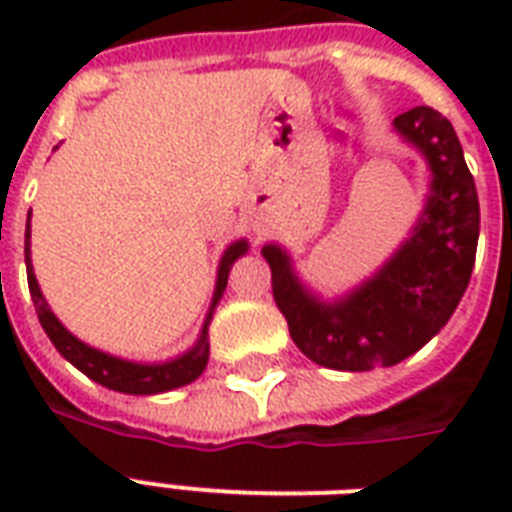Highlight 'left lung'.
I'll return each mask as SVG.
<instances>
[{
    "mask_svg": "<svg viewBox=\"0 0 512 512\" xmlns=\"http://www.w3.org/2000/svg\"><path fill=\"white\" fill-rule=\"evenodd\" d=\"M393 132L428 164V193L404 244L345 295L324 300L300 281L281 244H265L273 300L305 356L337 372L404 361L446 327L476 263L478 193L452 122L430 106L393 119Z\"/></svg>",
    "mask_w": 512,
    "mask_h": 512,
    "instance_id": "8db88e82",
    "label": "left lung"
}]
</instances>
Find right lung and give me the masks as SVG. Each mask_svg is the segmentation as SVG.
Instances as JSON below:
<instances>
[{
    "label": "right lung",
    "mask_w": 512,
    "mask_h": 512,
    "mask_svg": "<svg viewBox=\"0 0 512 512\" xmlns=\"http://www.w3.org/2000/svg\"><path fill=\"white\" fill-rule=\"evenodd\" d=\"M247 239H239L228 244L220 257V265H217V281H215V295H212V303H209L207 319H204V327L199 332V340L193 342V348H188L180 356L170 358V361H159V364H140V361H127V358L111 356L106 350H98L82 342L76 335H71L63 324L58 321V316L50 311V305L44 300L42 289H39V281L34 276V265H31V212L26 217V273H28V289H31V300L36 305V316H39V324L47 332V337L52 340V345L58 348V353L66 358L68 364H74L79 372H84L90 380L100 382L103 388L119 390V393H127V396H156V393H167V390L183 388L188 382H193L204 369H207L209 361V321H212V313H215L220 297H223L225 287H228V273H231V265L239 260V257L247 255Z\"/></svg>",
    "instance_id": "right-lung-1"
}]
</instances>
